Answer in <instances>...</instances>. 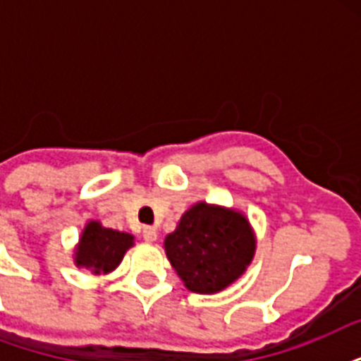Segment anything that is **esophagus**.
Wrapping results in <instances>:
<instances>
[{
  "label": "esophagus",
  "mask_w": 361,
  "mask_h": 361,
  "mask_svg": "<svg viewBox=\"0 0 361 361\" xmlns=\"http://www.w3.org/2000/svg\"><path fill=\"white\" fill-rule=\"evenodd\" d=\"M157 228L155 226H144V231H142V236L146 241H155L157 240Z\"/></svg>",
  "instance_id": "1"
}]
</instances>
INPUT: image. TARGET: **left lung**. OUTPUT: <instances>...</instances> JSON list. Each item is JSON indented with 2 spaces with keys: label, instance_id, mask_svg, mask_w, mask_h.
Returning a JSON list of instances; mask_svg holds the SVG:
<instances>
[{
  "label": "left lung",
  "instance_id": "left-lung-1",
  "mask_svg": "<svg viewBox=\"0 0 361 361\" xmlns=\"http://www.w3.org/2000/svg\"><path fill=\"white\" fill-rule=\"evenodd\" d=\"M255 249L257 240L245 215L206 202L187 209L176 231L164 238L172 268L198 294H215L240 279Z\"/></svg>",
  "mask_w": 361,
  "mask_h": 361
}]
</instances>
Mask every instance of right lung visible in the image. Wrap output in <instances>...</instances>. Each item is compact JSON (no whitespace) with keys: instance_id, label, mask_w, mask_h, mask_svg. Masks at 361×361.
Returning a JSON list of instances; mask_svg holds the SVG:
<instances>
[{"instance_id":"add662e5","label":"right lung","mask_w":361,"mask_h":361,"mask_svg":"<svg viewBox=\"0 0 361 361\" xmlns=\"http://www.w3.org/2000/svg\"><path fill=\"white\" fill-rule=\"evenodd\" d=\"M133 245L135 238L127 232L104 228L99 221H90L75 249V264L95 275L109 274L120 266L123 255Z\"/></svg>"}]
</instances>
